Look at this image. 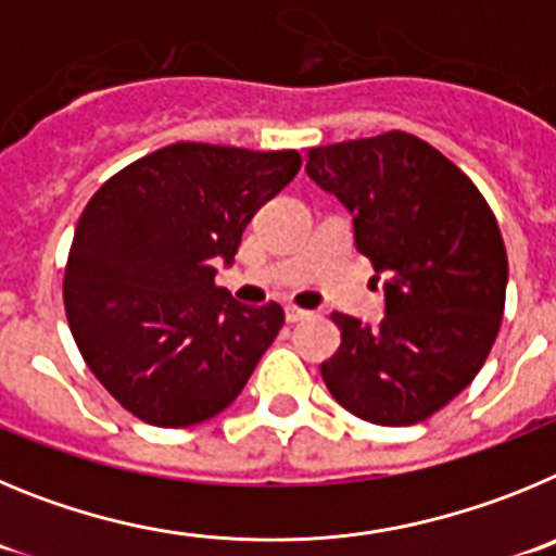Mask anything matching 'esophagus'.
<instances>
[{"label": "esophagus", "mask_w": 556, "mask_h": 556, "mask_svg": "<svg viewBox=\"0 0 556 556\" xmlns=\"http://www.w3.org/2000/svg\"><path fill=\"white\" fill-rule=\"evenodd\" d=\"M309 309H302V307H296V304H288V307H285V318H288V324H299V321H304V318H309Z\"/></svg>", "instance_id": "obj_1"}]
</instances>
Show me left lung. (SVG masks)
<instances>
[{"instance_id":"8db88e82","label":"left lung","mask_w":556,"mask_h":556,"mask_svg":"<svg viewBox=\"0 0 556 556\" xmlns=\"http://www.w3.org/2000/svg\"><path fill=\"white\" fill-rule=\"evenodd\" d=\"M307 174L352 213L359 254L384 277L379 327L332 313L340 349L324 382L363 421H427L496 343L507 293L496 216L452 160L402 129L309 149Z\"/></svg>"}]
</instances>
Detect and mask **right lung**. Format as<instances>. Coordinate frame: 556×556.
<instances>
[{"label":"right lung","instance_id":"1","mask_svg":"<svg viewBox=\"0 0 556 556\" xmlns=\"http://www.w3.org/2000/svg\"><path fill=\"white\" fill-rule=\"evenodd\" d=\"M302 168L293 149L172 143L108 179L85 204L63 302L77 349L124 409L193 427L238 399L285 324L216 285L241 235Z\"/></svg>","mask_w":556,"mask_h":556}]
</instances>
